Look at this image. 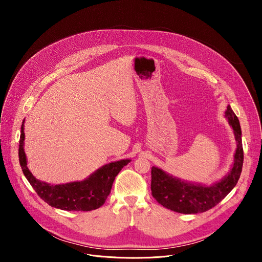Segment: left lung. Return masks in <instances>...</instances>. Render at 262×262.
<instances>
[{"mask_svg": "<svg viewBox=\"0 0 262 262\" xmlns=\"http://www.w3.org/2000/svg\"><path fill=\"white\" fill-rule=\"evenodd\" d=\"M235 135L237 148L234 155V164L230 173L220 182L204 186L185 183L176 179L159 168H151V194L164 207L180 213H198L211 209L225 198L236 185L244 163L242 144V129L234 112L227 106L225 112Z\"/></svg>", "mask_w": 262, "mask_h": 262, "instance_id": "8db88e82", "label": "left lung"}]
</instances>
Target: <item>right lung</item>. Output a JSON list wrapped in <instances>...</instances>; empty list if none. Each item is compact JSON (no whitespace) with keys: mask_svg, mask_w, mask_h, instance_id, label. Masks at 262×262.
Instances as JSON below:
<instances>
[{"mask_svg":"<svg viewBox=\"0 0 262 262\" xmlns=\"http://www.w3.org/2000/svg\"><path fill=\"white\" fill-rule=\"evenodd\" d=\"M24 122L19 138L18 158L24 175L33 186V189L45 202L52 207L68 211H89L100 207L111 193L112 184L120 170L130 161L122 160L110 163L89 178L83 181L70 182L66 184L51 185L36 179L27 167L26 154L24 151Z\"/></svg>","mask_w":262,"mask_h":262,"instance_id":"1","label":"right lung"}]
</instances>
